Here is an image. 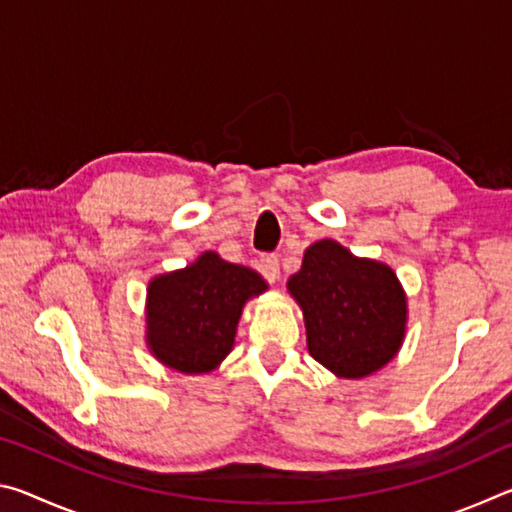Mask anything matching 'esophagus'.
Here are the masks:
<instances>
[{"instance_id":"esophagus-1","label":"esophagus","mask_w":512,"mask_h":512,"mask_svg":"<svg viewBox=\"0 0 512 512\" xmlns=\"http://www.w3.org/2000/svg\"><path fill=\"white\" fill-rule=\"evenodd\" d=\"M259 271H262L268 282H275L277 277H280V259L271 253L262 255V259H259Z\"/></svg>"}]
</instances>
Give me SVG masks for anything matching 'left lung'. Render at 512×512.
I'll use <instances>...</instances> for the list:
<instances>
[{"instance_id":"1","label":"left lung","mask_w":512,"mask_h":512,"mask_svg":"<svg viewBox=\"0 0 512 512\" xmlns=\"http://www.w3.org/2000/svg\"><path fill=\"white\" fill-rule=\"evenodd\" d=\"M287 287L305 314L309 354L334 375H372L400 350L406 298L386 264L323 239L307 248Z\"/></svg>"}]
</instances>
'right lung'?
Listing matches in <instances>:
<instances>
[{
  "instance_id": "add662e5",
  "label": "right lung",
  "mask_w": 512,
  "mask_h": 512,
  "mask_svg": "<svg viewBox=\"0 0 512 512\" xmlns=\"http://www.w3.org/2000/svg\"><path fill=\"white\" fill-rule=\"evenodd\" d=\"M266 282L246 266L203 253L183 271L155 277L146 305V341L164 366L196 375L228 357L250 296Z\"/></svg>"
}]
</instances>
